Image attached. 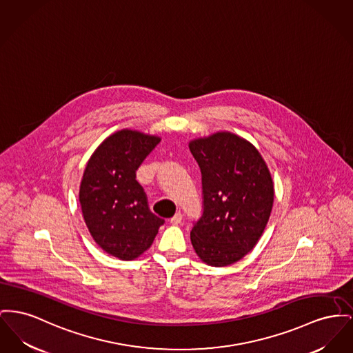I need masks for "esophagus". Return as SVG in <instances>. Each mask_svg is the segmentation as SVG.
Segmentation results:
<instances>
[{"label": "esophagus", "mask_w": 353, "mask_h": 353, "mask_svg": "<svg viewBox=\"0 0 353 353\" xmlns=\"http://www.w3.org/2000/svg\"><path fill=\"white\" fill-rule=\"evenodd\" d=\"M181 221H183V213H181V212H177V213L170 219V223H172L173 225H179Z\"/></svg>", "instance_id": "obj_1"}]
</instances>
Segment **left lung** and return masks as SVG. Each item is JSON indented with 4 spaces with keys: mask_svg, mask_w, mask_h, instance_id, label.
<instances>
[{
    "mask_svg": "<svg viewBox=\"0 0 353 353\" xmlns=\"http://www.w3.org/2000/svg\"><path fill=\"white\" fill-rule=\"evenodd\" d=\"M201 170L203 214L190 230L197 256L212 267L241 260L270 220L274 189L260 152L245 139L217 132L189 143Z\"/></svg>",
    "mask_w": 353,
    "mask_h": 353,
    "instance_id": "obj_1",
    "label": "left lung"
}]
</instances>
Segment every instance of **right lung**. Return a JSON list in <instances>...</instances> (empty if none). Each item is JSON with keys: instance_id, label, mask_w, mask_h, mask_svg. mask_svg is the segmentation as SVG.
Wrapping results in <instances>:
<instances>
[{"instance_id": "obj_1", "label": "right lung", "mask_w": 353, "mask_h": 353, "mask_svg": "<svg viewBox=\"0 0 353 353\" xmlns=\"http://www.w3.org/2000/svg\"><path fill=\"white\" fill-rule=\"evenodd\" d=\"M160 137L123 129L90 156L80 185V204L93 240L106 253L133 260L149 248L164 224L148 207L136 170Z\"/></svg>"}]
</instances>
